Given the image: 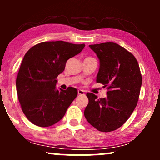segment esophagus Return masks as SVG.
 Listing matches in <instances>:
<instances>
[{
    "instance_id": "1",
    "label": "esophagus",
    "mask_w": 160,
    "mask_h": 160,
    "mask_svg": "<svg viewBox=\"0 0 160 160\" xmlns=\"http://www.w3.org/2000/svg\"><path fill=\"white\" fill-rule=\"evenodd\" d=\"M78 95H85V93H84V91L82 90V89H78Z\"/></svg>"
}]
</instances>
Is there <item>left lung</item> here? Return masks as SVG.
Masks as SVG:
<instances>
[{
	"label": "left lung",
	"mask_w": 160,
	"mask_h": 160,
	"mask_svg": "<svg viewBox=\"0 0 160 160\" xmlns=\"http://www.w3.org/2000/svg\"><path fill=\"white\" fill-rule=\"evenodd\" d=\"M96 53L100 67L96 81L107 87V97L98 98L86 93L89 104L84 115L98 131H114L129 118L138 104L142 77L135 57L117 43L89 45Z\"/></svg>",
	"instance_id": "1"
}]
</instances>
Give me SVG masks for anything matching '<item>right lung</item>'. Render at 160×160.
Masks as SVG:
<instances>
[{
  "label": "right lung",
  "mask_w": 160,
  "mask_h": 160,
  "mask_svg": "<svg viewBox=\"0 0 160 160\" xmlns=\"http://www.w3.org/2000/svg\"><path fill=\"white\" fill-rule=\"evenodd\" d=\"M85 44L42 42L25 53L16 78V91L24 114L33 124L47 127L62 120L78 90L56 89L57 77L66 62L83 49Z\"/></svg>",
  "instance_id": "add662e5"
}]
</instances>
